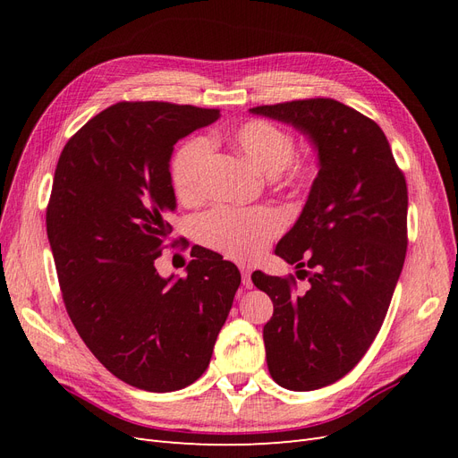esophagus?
<instances>
[{"instance_id": "esophagus-1", "label": "esophagus", "mask_w": 458, "mask_h": 458, "mask_svg": "<svg viewBox=\"0 0 458 458\" xmlns=\"http://www.w3.org/2000/svg\"><path fill=\"white\" fill-rule=\"evenodd\" d=\"M241 267V275H242V284H246V286H250L252 284V279H250V275H252V269L248 267V266H239Z\"/></svg>"}]
</instances>
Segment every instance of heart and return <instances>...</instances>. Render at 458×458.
Here are the masks:
<instances>
[{"mask_svg": "<svg viewBox=\"0 0 458 458\" xmlns=\"http://www.w3.org/2000/svg\"><path fill=\"white\" fill-rule=\"evenodd\" d=\"M225 140L256 172L271 177L286 191H306L318 172L313 155H294V133L271 120H244L227 131ZM208 157L210 145L202 137H192L174 155L170 179L175 197L182 202L202 199ZM281 231L283 217L271 208L234 210L221 206L199 221L200 241L233 259L256 258Z\"/></svg>", "mask_w": 458, "mask_h": 458, "instance_id": "heart-1", "label": "heart"}]
</instances>
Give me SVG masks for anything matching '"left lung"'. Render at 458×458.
<instances>
[{
	"instance_id": "obj_1",
	"label": "left lung",
	"mask_w": 458,
	"mask_h": 458,
	"mask_svg": "<svg viewBox=\"0 0 458 458\" xmlns=\"http://www.w3.org/2000/svg\"><path fill=\"white\" fill-rule=\"evenodd\" d=\"M250 110L293 123L318 150L310 199L275 248L310 288L252 273L273 301L263 327L273 380L318 390L361 361L384 323L407 254V182L378 123L348 105L315 97Z\"/></svg>"
}]
</instances>
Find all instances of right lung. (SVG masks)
Masks as SVG:
<instances>
[{"label": "right lung", "instance_id": "right-lung-1", "mask_svg": "<svg viewBox=\"0 0 458 458\" xmlns=\"http://www.w3.org/2000/svg\"><path fill=\"white\" fill-rule=\"evenodd\" d=\"M217 116L122 101L68 140L55 170L46 225L66 313L101 365L140 390L202 377L241 284L237 266L202 246L182 279L155 267L172 234L174 145Z\"/></svg>", "mask_w": 458, "mask_h": 458}]
</instances>
